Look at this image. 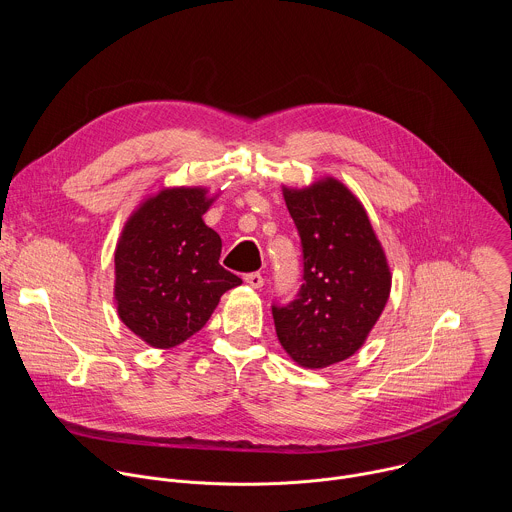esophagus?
Returning a JSON list of instances; mask_svg holds the SVG:
<instances>
[{
    "label": "esophagus",
    "mask_w": 512,
    "mask_h": 512,
    "mask_svg": "<svg viewBox=\"0 0 512 512\" xmlns=\"http://www.w3.org/2000/svg\"><path fill=\"white\" fill-rule=\"evenodd\" d=\"M243 279H245V283H247V285H251V287H255V289L263 287V275H261V273H257V271L247 273Z\"/></svg>",
    "instance_id": "esophagus-1"
}]
</instances>
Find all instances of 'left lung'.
<instances>
[{
  "label": "left lung",
  "mask_w": 512,
  "mask_h": 512,
  "mask_svg": "<svg viewBox=\"0 0 512 512\" xmlns=\"http://www.w3.org/2000/svg\"><path fill=\"white\" fill-rule=\"evenodd\" d=\"M294 218L304 275L296 300L273 304L275 332L302 367L324 369L352 356L379 320L391 271L367 212L338 180L283 188Z\"/></svg>",
  "instance_id": "left-lung-1"
}]
</instances>
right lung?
<instances>
[{"instance_id":"right-lung-1","label":"right lung","mask_w":512,"mask_h":512,"mask_svg":"<svg viewBox=\"0 0 512 512\" xmlns=\"http://www.w3.org/2000/svg\"><path fill=\"white\" fill-rule=\"evenodd\" d=\"M210 202L204 188L162 190L131 214L117 243V314L154 348L188 340L243 283L218 263L223 241L202 221Z\"/></svg>"}]
</instances>
